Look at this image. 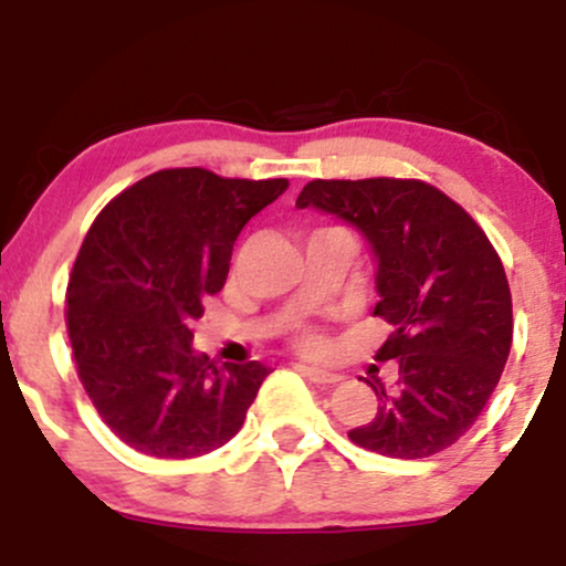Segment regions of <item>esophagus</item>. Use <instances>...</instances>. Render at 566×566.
I'll return each mask as SVG.
<instances>
[{"label": "esophagus", "instance_id": "34e87169", "mask_svg": "<svg viewBox=\"0 0 566 566\" xmlns=\"http://www.w3.org/2000/svg\"><path fill=\"white\" fill-rule=\"evenodd\" d=\"M301 373H303L305 378H308L311 382H316V386H335V382L343 380V375L329 373V369H322V367L301 365Z\"/></svg>", "mask_w": 566, "mask_h": 566}]
</instances>
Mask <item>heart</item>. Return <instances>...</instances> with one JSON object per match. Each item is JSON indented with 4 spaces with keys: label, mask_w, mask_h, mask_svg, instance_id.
Returning <instances> with one entry per match:
<instances>
[{
    "label": "heart",
    "mask_w": 566,
    "mask_h": 566,
    "mask_svg": "<svg viewBox=\"0 0 566 566\" xmlns=\"http://www.w3.org/2000/svg\"><path fill=\"white\" fill-rule=\"evenodd\" d=\"M301 346L316 348V346H319V335H316V333H303L301 335Z\"/></svg>",
    "instance_id": "obj_1"
}]
</instances>
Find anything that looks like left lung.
Segmentation results:
<instances>
[{
    "mask_svg": "<svg viewBox=\"0 0 566 566\" xmlns=\"http://www.w3.org/2000/svg\"><path fill=\"white\" fill-rule=\"evenodd\" d=\"M295 207L356 226L378 258L373 316L394 327L375 354L399 361L396 391L367 380L378 412L348 431L386 458H431L476 423L513 340L500 255L458 201L415 178L311 180Z\"/></svg>",
    "mask_w": 566,
    "mask_h": 566,
    "instance_id": "obj_1",
    "label": "left lung"
}]
</instances>
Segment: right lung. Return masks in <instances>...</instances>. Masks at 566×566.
<instances>
[{
	"mask_svg": "<svg viewBox=\"0 0 566 566\" xmlns=\"http://www.w3.org/2000/svg\"><path fill=\"white\" fill-rule=\"evenodd\" d=\"M287 186L175 167L90 226L69 276V340L84 391L127 447L184 460L239 433L269 367H216L193 350L191 324L226 284L239 231Z\"/></svg>",
	"mask_w": 566,
	"mask_h": 566,
	"instance_id": "1",
	"label": "right lung"
}]
</instances>
